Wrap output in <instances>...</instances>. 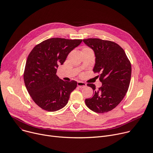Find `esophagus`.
Returning <instances> with one entry per match:
<instances>
[{
    "label": "esophagus",
    "instance_id": "esophagus-1",
    "mask_svg": "<svg viewBox=\"0 0 153 153\" xmlns=\"http://www.w3.org/2000/svg\"><path fill=\"white\" fill-rule=\"evenodd\" d=\"M77 86H78L79 87H80V88H82L85 87L87 86V84H85V82L79 81V82H77Z\"/></svg>",
    "mask_w": 153,
    "mask_h": 153
}]
</instances>
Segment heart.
Returning <instances> with one entry per match:
<instances>
[{"mask_svg":"<svg viewBox=\"0 0 153 153\" xmlns=\"http://www.w3.org/2000/svg\"><path fill=\"white\" fill-rule=\"evenodd\" d=\"M84 50H91L89 48H87V47H84L82 49V51H84Z\"/></svg>","mask_w":153,"mask_h":153,"instance_id":"obj_1","label":"heart"}]
</instances>
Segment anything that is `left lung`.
Listing matches in <instances>:
<instances>
[{
    "instance_id": "obj_1",
    "label": "left lung",
    "mask_w": 153,
    "mask_h": 153,
    "mask_svg": "<svg viewBox=\"0 0 153 153\" xmlns=\"http://www.w3.org/2000/svg\"><path fill=\"white\" fill-rule=\"evenodd\" d=\"M95 54L94 73L102 86L96 89L93 84H87L93 90V96L85 100L87 106L93 112L102 114L116 107L126 95L131 81V64L123 49L113 41L99 38L83 39Z\"/></svg>"
}]
</instances>
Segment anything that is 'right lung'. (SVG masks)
<instances>
[{
	"mask_svg": "<svg viewBox=\"0 0 153 153\" xmlns=\"http://www.w3.org/2000/svg\"><path fill=\"white\" fill-rule=\"evenodd\" d=\"M82 39L52 38L36 45L27 57L24 72L26 88L33 101L41 108L55 112L68 103L77 82L64 81L57 75L69 53Z\"/></svg>",
	"mask_w": 153,
	"mask_h": 153,
	"instance_id": "obj_1",
	"label": "right lung"
}]
</instances>
